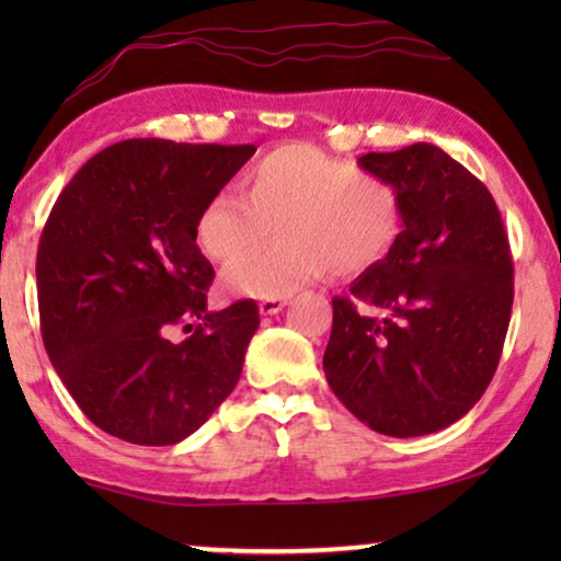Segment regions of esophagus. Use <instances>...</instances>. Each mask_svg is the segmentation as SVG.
<instances>
[{"label":"esophagus","mask_w":561,"mask_h":561,"mask_svg":"<svg viewBox=\"0 0 561 561\" xmlns=\"http://www.w3.org/2000/svg\"><path fill=\"white\" fill-rule=\"evenodd\" d=\"M286 304H288L286 298H265V301H260L257 306H260V313H263V317H273V313L283 311V306Z\"/></svg>","instance_id":"1"}]
</instances>
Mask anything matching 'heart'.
<instances>
[{
  "mask_svg": "<svg viewBox=\"0 0 561 561\" xmlns=\"http://www.w3.org/2000/svg\"><path fill=\"white\" fill-rule=\"evenodd\" d=\"M240 191L242 198L217 194L198 209L194 240L211 263H234L225 286L244 298H286L332 267L342 278L373 271L403 227L393 183L304 142L265 152ZM273 226L282 242L251 256Z\"/></svg>",
  "mask_w": 561,
  "mask_h": 561,
  "instance_id": "heart-1",
  "label": "heart"
}]
</instances>
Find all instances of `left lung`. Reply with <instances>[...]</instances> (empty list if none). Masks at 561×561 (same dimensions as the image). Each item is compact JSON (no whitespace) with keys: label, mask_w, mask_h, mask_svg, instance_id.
Returning a JSON list of instances; mask_svg holds the SVG:
<instances>
[{"label":"left lung","mask_w":561,"mask_h":561,"mask_svg":"<svg viewBox=\"0 0 561 561\" xmlns=\"http://www.w3.org/2000/svg\"><path fill=\"white\" fill-rule=\"evenodd\" d=\"M393 183L403 232L350 296L332 298L324 373L334 396L386 436H424L480 401L503 355L513 257L485 183L428 142L359 158Z\"/></svg>","instance_id":"1"}]
</instances>
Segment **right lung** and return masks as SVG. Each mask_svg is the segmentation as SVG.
<instances>
[{
  "instance_id": "add662e5",
  "label": "right lung",
  "mask_w": 561,
  "mask_h": 561,
  "mask_svg": "<svg viewBox=\"0 0 561 561\" xmlns=\"http://www.w3.org/2000/svg\"><path fill=\"white\" fill-rule=\"evenodd\" d=\"M252 152L125 140L96 152L53 204L35 263L43 342L102 432L142 447L179 444L240 380L257 304L206 309L214 267L194 219ZM173 325L186 341L170 340Z\"/></svg>"
}]
</instances>
